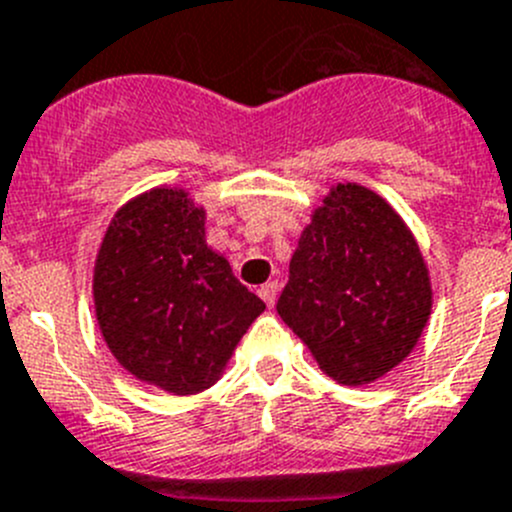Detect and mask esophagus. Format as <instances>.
<instances>
[{
    "label": "esophagus",
    "instance_id": "34e87169",
    "mask_svg": "<svg viewBox=\"0 0 512 512\" xmlns=\"http://www.w3.org/2000/svg\"><path fill=\"white\" fill-rule=\"evenodd\" d=\"M276 294H279V284H276V281H266V284L259 289V296H261V299H264L269 306H274Z\"/></svg>",
    "mask_w": 512,
    "mask_h": 512
}]
</instances>
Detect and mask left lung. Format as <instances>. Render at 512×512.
<instances>
[{"label":"left lung","instance_id":"left-lung-1","mask_svg":"<svg viewBox=\"0 0 512 512\" xmlns=\"http://www.w3.org/2000/svg\"><path fill=\"white\" fill-rule=\"evenodd\" d=\"M432 309L430 279L402 218L362 186L332 188L289 266L276 311L339 384L397 367Z\"/></svg>","mask_w":512,"mask_h":512}]
</instances>
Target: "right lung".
Here are the masks:
<instances>
[{"mask_svg": "<svg viewBox=\"0 0 512 512\" xmlns=\"http://www.w3.org/2000/svg\"><path fill=\"white\" fill-rule=\"evenodd\" d=\"M206 213L155 188L113 218L95 264L102 337L138 379L173 394L211 387L264 301L206 246Z\"/></svg>", "mask_w": 512, "mask_h": 512, "instance_id": "right-lung-1", "label": "right lung"}]
</instances>
